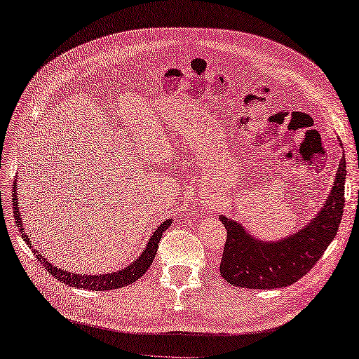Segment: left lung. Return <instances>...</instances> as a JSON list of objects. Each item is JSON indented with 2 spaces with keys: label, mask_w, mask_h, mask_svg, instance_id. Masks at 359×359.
I'll return each mask as SVG.
<instances>
[{
  "label": "left lung",
  "mask_w": 359,
  "mask_h": 359,
  "mask_svg": "<svg viewBox=\"0 0 359 359\" xmlns=\"http://www.w3.org/2000/svg\"><path fill=\"white\" fill-rule=\"evenodd\" d=\"M344 181L346 158L341 156L325 207L309 225L280 242H259L241 224L221 216L226 230L221 276L230 285L248 290H274L300 280L337 236L344 208Z\"/></svg>",
  "instance_id": "left-lung-1"
}]
</instances>
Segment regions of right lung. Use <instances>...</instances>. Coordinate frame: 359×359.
<instances>
[{
	"mask_svg": "<svg viewBox=\"0 0 359 359\" xmlns=\"http://www.w3.org/2000/svg\"><path fill=\"white\" fill-rule=\"evenodd\" d=\"M13 216H15V222L18 225V230L22 236V239L25 241V243L32 248V251L34 252V256H36L38 262L43 265L48 273L53 276L57 280H60L65 285L69 286H76V287H83V290H91V291H108V290H118V287H125L130 283H134L135 280H138L140 277H142L149 266L152 265V262L155 259L156 255V250H158V242L161 239L163 233L169 229L170 225V219L164 221L158 229L155 230V233L152 234L151 241L147 242V247L146 250L142 252V256H140L133 265H129L125 269H120L117 273H111V274H104V276H82V274H73V273H68V271L60 269L55 265H51L48 260L43 259L42 255H39L38 250H33L32 243L29 241V236L24 230V225L21 222V216L18 212V201H16V181L13 182Z\"/></svg>",
	"mask_w": 359,
	"mask_h": 359,
	"instance_id": "right-lung-1",
	"label": "right lung"
}]
</instances>
